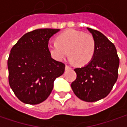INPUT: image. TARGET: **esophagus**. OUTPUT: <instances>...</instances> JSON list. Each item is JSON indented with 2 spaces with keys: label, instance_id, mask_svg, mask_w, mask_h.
Wrapping results in <instances>:
<instances>
[{
  "label": "esophagus",
  "instance_id": "esophagus-1",
  "mask_svg": "<svg viewBox=\"0 0 127 127\" xmlns=\"http://www.w3.org/2000/svg\"><path fill=\"white\" fill-rule=\"evenodd\" d=\"M69 69H70V67H69L68 65H65V70H68Z\"/></svg>",
  "mask_w": 127,
  "mask_h": 127
}]
</instances>
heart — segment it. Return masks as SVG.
Returning a JSON list of instances; mask_svg holds the SVG:
<instances>
[{"label": "heart", "mask_w": 127, "mask_h": 127, "mask_svg": "<svg viewBox=\"0 0 127 127\" xmlns=\"http://www.w3.org/2000/svg\"><path fill=\"white\" fill-rule=\"evenodd\" d=\"M47 47L51 56L56 60H63L69 52L71 63L85 65L95 55V41L90 34L69 29L60 33L56 42H50Z\"/></svg>", "instance_id": "b5f03b06"}]
</instances>
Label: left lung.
<instances>
[{
  "label": "left lung",
  "mask_w": 127,
  "mask_h": 127,
  "mask_svg": "<svg viewBox=\"0 0 127 127\" xmlns=\"http://www.w3.org/2000/svg\"><path fill=\"white\" fill-rule=\"evenodd\" d=\"M95 41V52L85 66L76 68L77 78L71 84L74 95L88 102L100 100L111 92L118 78L119 65L116 47L102 32L87 28Z\"/></svg>",
  "instance_id": "left-lung-1"
}]
</instances>
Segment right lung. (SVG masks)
<instances>
[{
    "mask_svg": "<svg viewBox=\"0 0 127 127\" xmlns=\"http://www.w3.org/2000/svg\"><path fill=\"white\" fill-rule=\"evenodd\" d=\"M60 29L42 28L21 37L8 60L9 84L21 102L37 104L53 90L54 81L64 72V64L51 58L47 45Z\"/></svg>",
    "mask_w": 127,
    "mask_h": 127,
    "instance_id": "1",
    "label": "right lung"
}]
</instances>
